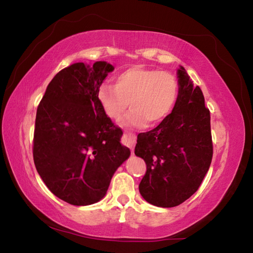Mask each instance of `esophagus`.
I'll use <instances>...</instances> for the list:
<instances>
[{
    "label": "esophagus",
    "mask_w": 253,
    "mask_h": 253,
    "mask_svg": "<svg viewBox=\"0 0 253 253\" xmlns=\"http://www.w3.org/2000/svg\"><path fill=\"white\" fill-rule=\"evenodd\" d=\"M136 140H137V136L135 134H132V132H126V134H124V136H123L124 144L127 145V146L129 147L131 151L134 149Z\"/></svg>",
    "instance_id": "obj_1"
}]
</instances>
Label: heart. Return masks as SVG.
Segmentation results:
<instances>
[{"label":"heart","instance_id":"obj_1","mask_svg":"<svg viewBox=\"0 0 253 253\" xmlns=\"http://www.w3.org/2000/svg\"><path fill=\"white\" fill-rule=\"evenodd\" d=\"M114 80V85H101L98 99L113 121L122 117L129 102L131 110L123 119L125 126L161 123L169 116L178 99V81L169 72L135 66L119 72Z\"/></svg>","mask_w":253,"mask_h":253}]
</instances>
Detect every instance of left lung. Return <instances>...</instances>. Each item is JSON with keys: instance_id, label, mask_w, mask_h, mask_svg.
Listing matches in <instances>:
<instances>
[{"instance_id": "obj_1", "label": "left lung", "mask_w": 253, "mask_h": 253, "mask_svg": "<svg viewBox=\"0 0 253 253\" xmlns=\"http://www.w3.org/2000/svg\"><path fill=\"white\" fill-rule=\"evenodd\" d=\"M179 93L172 113L137 137L135 155L146 163L139 192L148 203L177 207L191 198L208 173L213 156L210 110L199 85L185 69L177 71Z\"/></svg>"}]
</instances>
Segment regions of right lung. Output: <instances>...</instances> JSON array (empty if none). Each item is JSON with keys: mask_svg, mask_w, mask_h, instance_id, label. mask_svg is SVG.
Wrapping results in <instances>:
<instances>
[{"mask_svg": "<svg viewBox=\"0 0 253 253\" xmlns=\"http://www.w3.org/2000/svg\"><path fill=\"white\" fill-rule=\"evenodd\" d=\"M114 70L105 61L74 63L59 71L37 109L33 161L46 187L65 202L89 205L106 195L116 169L130 155L123 130L98 99Z\"/></svg>", "mask_w": 253, "mask_h": 253, "instance_id": "right-lung-1", "label": "right lung"}]
</instances>
